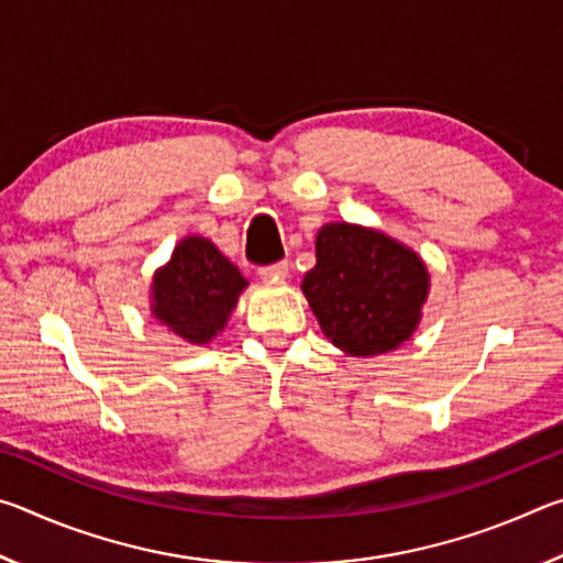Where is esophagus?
I'll use <instances>...</instances> for the list:
<instances>
[{"mask_svg": "<svg viewBox=\"0 0 563 563\" xmlns=\"http://www.w3.org/2000/svg\"><path fill=\"white\" fill-rule=\"evenodd\" d=\"M290 265L288 261H280V263H273V265H265V268L258 271V275L263 280H283L285 275H288Z\"/></svg>", "mask_w": 563, "mask_h": 563, "instance_id": "34e87169", "label": "esophagus"}]
</instances>
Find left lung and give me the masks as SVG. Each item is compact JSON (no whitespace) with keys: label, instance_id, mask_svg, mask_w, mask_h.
<instances>
[{"label":"left lung","instance_id":"1","mask_svg":"<svg viewBox=\"0 0 563 563\" xmlns=\"http://www.w3.org/2000/svg\"><path fill=\"white\" fill-rule=\"evenodd\" d=\"M316 258L302 292L332 345L373 357L412 338L430 292V273L415 251L375 228L328 223L318 231Z\"/></svg>","mask_w":563,"mask_h":563}]
</instances>
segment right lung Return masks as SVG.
<instances>
[{
    "instance_id": "add662e5",
    "label": "right lung",
    "mask_w": 563,
    "mask_h": 563,
    "mask_svg": "<svg viewBox=\"0 0 563 563\" xmlns=\"http://www.w3.org/2000/svg\"><path fill=\"white\" fill-rule=\"evenodd\" d=\"M245 285L241 271L208 238L188 235L154 275L151 316L178 338L206 345L225 328Z\"/></svg>"
}]
</instances>
